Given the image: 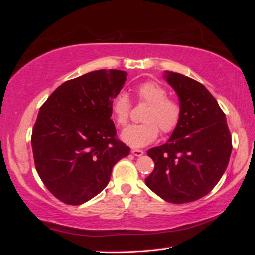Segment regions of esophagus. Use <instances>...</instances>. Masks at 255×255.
<instances>
[{
  "instance_id": "34e87169",
  "label": "esophagus",
  "mask_w": 255,
  "mask_h": 255,
  "mask_svg": "<svg viewBox=\"0 0 255 255\" xmlns=\"http://www.w3.org/2000/svg\"><path fill=\"white\" fill-rule=\"evenodd\" d=\"M131 154L135 155V156H143L144 150H141V149H131Z\"/></svg>"
}]
</instances>
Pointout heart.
Returning <instances> with one entry per match:
<instances>
[{"label": "heart", "mask_w": 255, "mask_h": 255, "mask_svg": "<svg viewBox=\"0 0 255 255\" xmlns=\"http://www.w3.org/2000/svg\"><path fill=\"white\" fill-rule=\"evenodd\" d=\"M136 93L140 101L148 108L143 116L145 123L131 125L120 135L125 144L131 147H144L156 139L158 128L163 133H171L178 127L181 119V107L167 97V91L156 82L147 81L136 86ZM112 116L119 126H125L129 119L130 100L126 92H119L111 103Z\"/></svg>", "instance_id": "obj_1"}]
</instances>
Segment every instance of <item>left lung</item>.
<instances>
[{
	"label": "left lung",
	"instance_id": "left-lung-1",
	"mask_svg": "<svg viewBox=\"0 0 255 255\" xmlns=\"http://www.w3.org/2000/svg\"><path fill=\"white\" fill-rule=\"evenodd\" d=\"M180 100L181 119L165 144L148 149L155 163L147 187L172 204H184L209 193L225 172L232 153L226 116L199 82L164 72Z\"/></svg>",
	"mask_w": 255,
	"mask_h": 255
}]
</instances>
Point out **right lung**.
<instances>
[{
	"label": "right lung",
	"mask_w": 255,
	"mask_h": 255,
	"mask_svg": "<svg viewBox=\"0 0 255 255\" xmlns=\"http://www.w3.org/2000/svg\"><path fill=\"white\" fill-rule=\"evenodd\" d=\"M127 73L99 70L64 82L41 106L31 145L46 188L67 205H81L109 183L112 167L130 148L116 138L111 103Z\"/></svg>",
	"instance_id": "obj_1"
}]
</instances>
